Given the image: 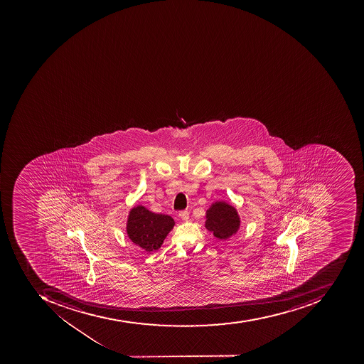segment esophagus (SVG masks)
<instances>
[{
    "label": "esophagus",
    "mask_w": 364,
    "mask_h": 364,
    "mask_svg": "<svg viewBox=\"0 0 364 364\" xmlns=\"http://www.w3.org/2000/svg\"><path fill=\"white\" fill-rule=\"evenodd\" d=\"M179 217H181L183 220H189V212L188 210H181L179 213Z\"/></svg>",
    "instance_id": "esophagus-1"
}]
</instances>
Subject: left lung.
Masks as SVG:
<instances>
[{"label":"left lung","mask_w":364,"mask_h":364,"mask_svg":"<svg viewBox=\"0 0 364 364\" xmlns=\"http://www.w3.org/2000/svg\"><path fill=\"white\" fill-rule=\"evenodd\" d=\"M206 228L215 237L227 240L240 228V217L234 207L216 203L207 210Z\"/></svg>","instance_id":"1"}]
</instances>
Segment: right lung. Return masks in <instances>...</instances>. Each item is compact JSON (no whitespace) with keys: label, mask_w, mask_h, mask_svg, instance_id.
Wrapping results in <instances>:
<instances>
[{"label":"right lung","mask_w":364,"mask_h":364,"mask_svg":"<svg viewBox=\"0 0 364 364\" xmlns=\"http://www.w3.org/2000/svg\"><path fill=\"white\" fill-rule=\"evenodd\" d=\"M173 225L175 222L171 216L155 214L144 206H137L130 212L127 232L136 245L146 252H154L163 245Z\"/></svg>","instance_id":"1"}]
</instances>
